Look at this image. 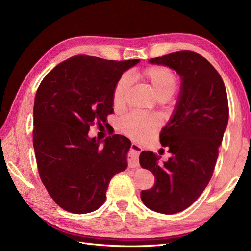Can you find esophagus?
<instances>
[{"label":"esophagus","mask_w":251,"mask_h":251,"mask_svg":"<svg viewBox=\"0 0 251 251\" xmlns=\"http://www.w3.org/2000/svg\"><path fill=\"white\" fill-rule=\"evenodd\" d=\"M131 151H132V153H131L130 156H128V157H130V158H128V166H130V168H132V169L138 168L139 162L137 160V157L139 156L140 151H142V148L140 146H138L137 143L133 142L131 144Z\"/></svg>","instance_id":"34e87169"}]
</instances>
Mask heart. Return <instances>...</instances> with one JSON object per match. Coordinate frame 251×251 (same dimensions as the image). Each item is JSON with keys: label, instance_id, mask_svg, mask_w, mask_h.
Returning <instances> with one entry per match:
<instances>
[{"label": "heart", "instance_id": "heart-1", "mask_svg": "<svg viewBox=\"0 0 251 251\" xmlns=\"http://www.w3.org/2000/svg\"><path fill=\"white\" fill-rule=\"evenodd\" d=\"M133 79L142 81L153 90L159 100H166L175 93L178 88V77L173 70L165 66H151L146 69L132 72ZM128 90V83L125 77L117 80L113 89L112 100L116 108H123ZM159 126V120L146 114L133 113L120 121V130L134 139H144Z\"/></svg>", "mask_w": 251, "mask_h": 251}]
</instances>
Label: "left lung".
I'll use <instances>...</instances> for the list:
<instances>
[{
	"label": "left lung",
	"instance_id": "obj_1",
	"mask_svg": "<svg viewBox=\"0 0 251 251\" xmlns=\"http://www.w3.org/2000/svg\"><path fill=\"white\" fill-rule=\"evenodd\" d=\"M150 63L176 70L181 92L160 133V143L172 157L161 164L153 151L139 156L141 168L155 176V185L140 197L148 208L173 215L191 206L208 184L228 123V100L222 77L198 53L178 51Z\"/></svg>",
	"mask_w": 251,
	"mask_h": 251
}]
</instances>
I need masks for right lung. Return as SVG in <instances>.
Listing matches in <instances>:
<instances>
[{"mask_svg":"<svg viewBox=\"0 0 251 251\" xmlns=\"http://www.w3.org/2000/svg\"><path fill=\"white\" fill-rule=\"evenodd\" d=\"M138 62L75 55L53 68L36 91L37 170L51 198L67 211L79 215L100 208L112 177L126 169L130 140L114 134L100 147L88 134L95 124L107 125L114 86Z\"/></svg>","mask_w":251,"mask_h":251,"instance_id":"right-lung-1","label":"right lung"}]
</instances>
